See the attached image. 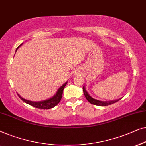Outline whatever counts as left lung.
<instances>
[{"mask_svg":"<svg viewBox=\"0 0 146 146\" xmlns=\"http://www.w3.org/2000/svg\"><path fill=\"white\" fill-rule=\"evenodd\" d=\"M83 93L84 94H85L86 98L87 100L89 101L90 103L94 104V105H98V106H107V105H110V104H114L115 102H116L118 100H120V99H118L116 100H111V101H101V100H98L96 99H94V98H92L91 96L89 95V93H87V91L85 90V87H83Z\"/></svg>","mask_w":146,"mask_h":146,"instance_id":"8db88e82","label":"left lung"}]
</instances>
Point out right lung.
Listing matches in <instances>:
<instances>
[{
    "label": "right lung",
    "instance_id": "1",
    "mask_svg": "<svg viewBox=\"0 0 146 146\" xmlns=\"http://www.w3.org/2000/svg\"><path fill=\"white\" fill-rule=\"evenodd\" d=\"M22 44L20 45V46H18L17 48H16V52L17 51L18 48H19L20 46H22ZM67 83V82H66V83L63 84V85L58 89V91H57L56 94H55L53 96H52V98H49V99L43 100V101H39V102L31 101V100L24 99V98L21 97V96H20L18 94V95L22 100H23L24 102H25L26 103L30 104V105H31V106H34V107H36L37 108H40V109H44V110L50 109V108H52L53 107H54V106L57 105L59 102H60L61 97H62L63 89L65 88Z\"/></svg>",
    "mask_w": 146,
    "mask_h": 146
}]
</instances>
